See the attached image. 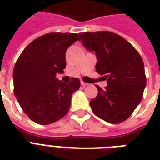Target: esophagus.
Returning <instances> with one entry per match:
<instances>
[{"instance_id": "1", "label": "esophagus", "mask_w": 160, "mask_h": 160, "mask_svg": "<svg viewBox=\"0 0 160 160\" xmlns=\"http://www.w3.org/2000/svg\"><path fill=\"white\" fill-rule=\"evenodd\" d=\"M80 84H81V85H82V86H84V87H85V86H87V85H89V84L84 82V81H81V82H80Z\"/></svg>"}]
</instances>
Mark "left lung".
<instances>
[{"instance_id": "1", "label": "left lung", "mask_w": 160, "mask_h": 160, "mask_svg": "<svg viewBox=\"0 0 160 160\" xmlns=\"http://www.w3.org/2000/svg\"><path fill=\"white\" fill-rule=\"evenodd\" d=\"M83 46L95 51L96 72L107 79V86L98 89L90 100L94 114L105 121L119 124L126 120L143 98L146 76L141 55L119 35L110 31L80 33Z\"/></svg>"}]
</instances>
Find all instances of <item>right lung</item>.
Returning <instances> with one entry per match:
<instances>
[{"instance_id": "1", "label": "right lung", "mask_w": 160, "mask_h": 160, "mask_svg": "<svg viewBox=\"0 0 160 160\" xmlns=\"http://www.w3.org/2000/svg\"><path fill=\"white\" fill-rule=\"evenodd\" d=\"M80 36L51 32L29 44L16 60L13 70L14 94L27 116L39 124H50L65 116L80 80L60 81L57 73L66 66L65 52Z\"/></svg>"}]
</instances>
